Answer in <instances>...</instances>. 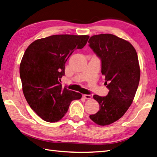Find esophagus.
<instances>
[{
	"label": "esophagus",
	"mask_w": 157,
	"mask_h": 157,
	"mask_svg": "<svg viewBox=\"0 0 157 157\" xmlns=\"http://www.w3.org/2000/svg\"><path fill=\"white\" fill-rule=\"evenodd\" d=\"M83 98H84V99H90L92 98V96H91V95L84 94V95H83Z\"/></svg>",
	"instance_id": "esophagus-1"
}]
</instances>
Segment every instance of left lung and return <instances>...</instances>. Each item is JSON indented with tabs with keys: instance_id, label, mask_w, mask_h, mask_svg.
Returning a JSON list of instances; mask_svg holds the SVG:
<instances>
[{
	"instance_id": "left-lung-1",
	"label": "left lung",
	"mask_w": 157,
	"mask_h": 157,
	"mask_svg": "<svg viewBox=\"0 0 157 157\" xmlns=\"http://www.w3.org/2000/svg\"><path fill=\"white\" fill-rule=\"evenodd\" d=\"M88 43L101 59V73L109 90L106 96H93L99 110L90 118L98 125H109L124 115L134 100L140 79L138 58L129 42L114 35H94Z\"/></svg>"
}]
</instances>
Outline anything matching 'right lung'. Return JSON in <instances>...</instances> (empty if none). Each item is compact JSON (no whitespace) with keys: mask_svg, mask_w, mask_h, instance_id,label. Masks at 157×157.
<instances>
[{"mask_svg":"<svg viewBox=\"0 0 157 157\" xmlns=\"http://www.w3.org/2000/svg\"><path fill=\"white\" fill-rule=\"evenodd\" d=\"M88 39V35H52L35 40L26 49L20 66L23 92L31 108L44 121H59L71 101L82 98L60 82L67 59Z\"/></svg>","mask_w":157,"mask_h":157,"instance_id":"obj_1","label":"right lung"}]
</instances>
